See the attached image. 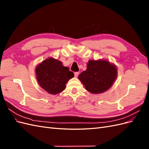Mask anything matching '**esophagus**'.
I'll return each instance as SVG.
<instances>
[{
    "label": "esophagus",
    "instance_id": "34e87169",
    "mask_svg": "<svg viewBox=\"0 0 149 149\" xmlns=\"http://www.w3.org/2000/svg\"><path fill=\"white\" fill-rule=\"evenodd\" d=\"M79 75V72H75L74 73V76L76 78H77Z\"/></svg>",
    "mask_w": 149,
    "mask_h": 149
}]
</instances>
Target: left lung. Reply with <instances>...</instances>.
Returning a JSON list of instances; mask_svg holds the SVG:
<instances>
[{"mask_svg": "<svg viewBox=\"0 0 149 149\" xmlns=\"http://www.w3.org/2000/svg\"><path fill=\"white\" fill-rule=\"evenodd\" d=\"M117 68L106 60H89L87 69L78 76L86 89L93 94L104 92L111 87L117 77Z\"/></svg>", "mask_w": 149, "mask_h": 149, "instance_id": "obj_1", "label": "left lung"}]
</instances>
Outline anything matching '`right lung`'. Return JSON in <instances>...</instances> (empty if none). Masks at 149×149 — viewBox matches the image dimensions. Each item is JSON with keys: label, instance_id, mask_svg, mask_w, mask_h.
<instances>
[{"label": "right lung", "instance_id": "obj_1", "mask_svg": "<svg viewBox=\"0 0 149 149\" xmlns=\"http://www.w3.org/2000/svg\"><path fill=\"white\" fill-rule=\"evenodd\" d=\"M35 71L40 86L52 94L63 91L66 83L74 76L68 67L63 66L61 61L53 58L42 62L36 68Z\"/></svg>", "mask_w": 149, "mask_h": 149}]
</instances>
